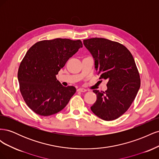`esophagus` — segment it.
<instances>
[{
	"label": "esophagus",
	"mask_w": 159,
	"mask_h": 159,
	"mask_svg": "<svg viewBox=\"0 0 159 159\" xmlns=\"http://www.w3.org/2000/svg\"><path fill=\"white\" fill-rule=\"evenodd\" d=\"M77 91H80V92H85V91H87V89H85L84 88H78V89H77Z\"/></svg>",
	"instance_id": "esophagus-1"
}]
</instances>
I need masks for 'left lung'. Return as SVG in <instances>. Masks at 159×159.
<instances>
[{
    "mask_svg": "<svg viewBox=\"0 0 159 159\" xmlns=\"http://www.w3.org/2000/svg\"><path fill=\"white\" fill-rule=\"evenodd\" d=\"M84 44L95 60L99 79L107 80V89L93 90L97 100L93 113L105 121H112L125 113L140 88L141 79L131 53L119 42L102 38L84 40Z\"/></svg>",
    "mask_w": 159,
    "mask_h": 159,
    "instance_id": "8db88e82",
    "label": "left lung"
}]
</instances>
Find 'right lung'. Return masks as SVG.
I'll list each match as a JSON object with an SVG mask.
<instances>
[{
  "instance_id": "1",
  "label": "right lung",
  "mask_w": 159,
  "mask_h": 159,
  "mask_svg": "<svg viewBox=\"0 0 159 159\" xmlns=\"http://www.w3.org/2000/svg\"><path fill=\"white\" fill-rule=\"evenodd\" d=\"M82 46L80 40L56 38L38 42L27 51L19 66L18 80L22 98L34 112L49 116L68 103L76 89L64 87L56 75Z\"/></svg>"
}]
</instances>
